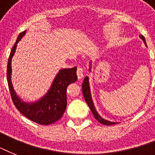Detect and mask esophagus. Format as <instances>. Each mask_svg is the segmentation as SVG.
I'll return each mask as SVG.
<instances>
[{"instance_id":"34e87169","label":"esophagus","mask_w":155,"mask_h":155,"mask_svg":"<svg viewBox=\"0 0 155 155\" xmlns=\"http://www.w3.org/2000/svg\"><path fill=\"white\" fill-rule=\"evenodd\" d=\"M76 75L79 80L82 79L84 77V69L81 68H78L77 71H76Z\"/></svg>"}]
</instances>
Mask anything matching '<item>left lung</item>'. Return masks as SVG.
Returning a JSON list of instances; mask_svg holds the SVG:
<instances>
[{
  "instance_id": "obj_1",
  "label": "left lung",
  "mask_w": 155,
  "mask_h": 155,
  "mask_svg": "<svg viewBox=\"0 0 155 155\" xmlns=\"http://www.w3.org/2000/svg\"><path fill=\"white\" fill-rule=\"evenodd\" d=\"M140 38L143 40L145 44H147L146 42V39L143 35H141ZM82 91H83V94H84V99L87 102V105L89 106L90 109L92 111V114L94 115V117L97 119L100 123H101L103 125H115L117 124V122H113V121H109V120H107L105 119L102 118L101 116L98 114V113L96 110V108L94 107V104H93V102H92V97H91V92H90V87H89V82H88V77H85L84 80V83L82 84Z\"/></svg>"
}]
</instances>
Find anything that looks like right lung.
<instances>
[{"label":"right lung","mask_w":155,"mask_h":155,"mask_svg":"<svg viewBox=\"0 0 155 155\" xmlns=\"http://www.w3.org/2000/svg\"><path fill=\"white\" fill-rule=\"evenodd\" d=\"M25 31L20 33L11 50L7 65V81L11 98L14 105L21 113L30 120L40 125H51L59 120L67 107V88L70 84L77 80L76 67L62 69L57 74L47 94L35 103L22 101L16 95L11 84V60L14 54L18 42L25 35Z\"/></svg>","instance_id":"obj_1"}]
</instances>
